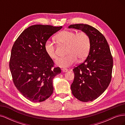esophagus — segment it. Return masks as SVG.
<instances>
[{
  "mask_svg": "<svg viewBox=\"0 0 125 125\" xmlns=\"http://www.w3.org/2000/svg\"><path fill=\"white\" fill-rule=\"evenodd\" d=\"M62 71L63 72V73H66V72L68 71V70L67 68H63L62 69Z\"/></svg>",
  "mask_w": 125,
  "mask_h": 125,
  "instance_id": "1",
  "label": "esophagus"
}]
</instances>
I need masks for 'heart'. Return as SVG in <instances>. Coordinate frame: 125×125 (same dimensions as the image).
<instances>
[{"mask_svg": "<svg viewBox=\"0 0 125 125\" xmlns=\"http://www.w3.org/2000/svg\"><path fill=\"white\" fill-rule=\"evenodd\" d=\"M55 40L60 45L67 46L65 57L59 58L56 61V65L61 68L70 67L77 62L85 59L88 56L91 48V41L89 35L84 31L77 33L70 30H64L55 36ZM45 52L50 58L57 57L56 47L50 41L45 43Z\"/></svg>", "mask_w": 125, "mask_h": 125, "instance_id": "heart-1", "label": "heart"}]
</instances>
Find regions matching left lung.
Returning <instances> with one entry per match:
<instances>
[{
    "mask_svg": "<svg viewBox=\"0 0 125 125\" xmlns=\"http://www.w3.org/2000/svg\"><path fill=\"white\" fill-rule=\"evenodd\" d=\"M69 28L80 30L89 35L91 48L84 62L75 67L71 85L73 96L82 102L96 99L107 88L112 79L113 59L104 36L92 26L71 24Z\"/></svg>",
    "mask_w": 125,
    "mask_h": 125,
    "instance_id": "8db88e82",
    "label": "left lung"
}]
</instances>
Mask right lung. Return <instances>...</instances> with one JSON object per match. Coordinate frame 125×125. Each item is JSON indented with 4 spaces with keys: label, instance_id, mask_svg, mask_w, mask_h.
<instances>
[{
    "label": "right lung",
    "instance_id": "right-lung-1",
    "mask_svg": "<svg viewBox=\"0 0 125 125\" xmlns=\"http://www.w3.org/2000/svg\"><path fill=\"white\" fill-rule=\"evenodd\" d=\"M62 28L49 25L29 26L15 41L11 50L9 68L14 85L26 99L41 102L54 90L52 79L61 73L45 50L48 39Z\"/></svg>",
    "mask_w": 125,
    "mask_h": 125
}]
</instances>
